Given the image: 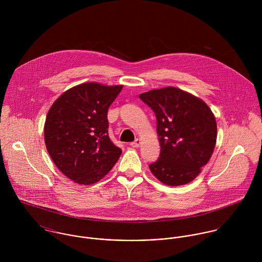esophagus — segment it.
<instances>
[{"mask_svg":"<svg viewBox=\"0 0 262 262\" xmlns=\"http://www.w3.org/2000/svg\"><path fill=\"white\" fill-rule=\"evenodd\" d=\"M130 145H131L132 147H136V148H137V147H139V145H140V140L137 138V139H135L133 142H131Z\"/></svg>","mask_w":262,"mask_h":262,"instance_id":"esophagus-1","label":"esophagus"}]
</instances>
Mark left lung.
Returning a JSON list of instances; mask_svg holds the SVG:
<instances>
[{"label":"left lung","mask_w":262,"mask_h":262,"mask_svg":"<svg viewBox=\"0 0 262 262\" xmlns=\"http://www.w3.org/2000/svg\"><path fill=\"white\" fill-rule=\"evenodd\" d=\"M156 116L160 144L151 172L164 185L177 187L191 182L210 160L216 145L217 123L202 100L168 86L139 96Z\"/></svg>","instance_id":"8db88e82"}]
</instances>
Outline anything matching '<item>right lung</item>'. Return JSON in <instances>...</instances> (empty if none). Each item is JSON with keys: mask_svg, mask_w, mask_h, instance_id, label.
Returning a JSON list of instances; mask_svg holds the SVG:
<instances>
[{"mask_svg": "<svg viewBox=\"0 0 262 262\" xmlns=\"http://www.w3.org/2000/svg\"><path fill=\"white\" fill-rule=\"evenodd\" d=\"M122 88L78 84L63 93L47 114V151L57 168L79 185L100 181L122 153L108 135V110Z\"/></svg>", "mask_w": 262, "mask_h": 262, "instance_id": "obj_1", "label": "right lung"}]
</instances>
